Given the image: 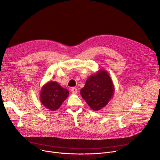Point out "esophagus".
<instances>
[{
  "mask_svg": "<svg viewBox=\"0 0 160 160\" xmlns=\"http://www.w3.org/2000/svg\"><path fill=\"white\" fill-rule=\"evenodd\" d=\"M77 91H78V90H77V89L76 88H71V92H72V93L77 94Z\"/></svg>",
  "mask_w": 160,
  "mask_h": 160,
  "instance_id": "esophagus-1",
  "label": "esophagus"
}]
</instances>
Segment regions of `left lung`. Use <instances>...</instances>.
Returning <instances> with one entry per match:
<instances>
[{"label": "left lung", "mask_w": 160, "mask_h": 160, "mask_svg": "<svg viewBox=\"0 0 160 160\" xmlns=\"http://www.w3.org/2000/svg\"><path fill=\"white\" fill-rule=\"evenodd\" d=\"M115 88L110 74L104 69L88 77L86 85L80 90L83 100L94 111H98L110 101Z\"/></svg>", "instance_id": "8db88e82"}]
</instances>
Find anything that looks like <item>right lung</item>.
Here are the masks:
<instances>
[{
    "mask_svg": "<svg viewBox=\"0 0 160 160\" xmlns=\"http://www.w3.org/2000/svg\"><path fill=\"white\" fill-rule=\"evenodd\" d=\"M69 92L57 82L50 81L41 88L39 98L41 104L50 111H56L69 96Z\"/></svg>",
    "mask_w": 160,
    "mask_h": 160,
    "instance_id": "1",
    "label": "right lung"
}]
</instances>
